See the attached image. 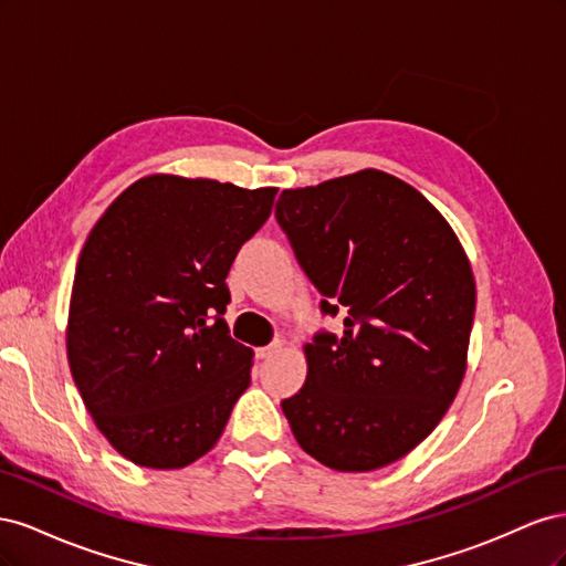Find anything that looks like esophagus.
<instances>
[{
  "label": "esophagus",
  "mask_w": 566,
  "mask_h": 566,
  "mask_svg": "<svg viewBox=\"0 0 566 566\" xmlns=\"http://www.w3.org/2000/svg\"><path fill=\"white\" fill-rule=\"evenodd\" d=\"M283 345L285 342L283 339H273L269 347H262V349H256V358H262V361H266V358H271V356H276L281 349H283Z\"/></svg>",
  "instance_id": "1"
}]
</instances>
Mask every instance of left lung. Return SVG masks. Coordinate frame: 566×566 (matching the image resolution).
Segmentation results:
<instances>
[{"label":"left lung","instance_id":"1","mask_svg":"<svg viewBox=\"0 0 566 566\" xmlns=\"http://www.w3.org/2000/svg\"><path fill=\"white\" fill-rule=\"evenodd\" d=\"M276 221L321 293L345 314L321 331L306 382L281 401L300 447L339 472H370L413 451L465 375L476 290L449 221L406 181L364 169L287 188Z\"/></svg>","mask_w":566,"mask_h":566}]
</instances>
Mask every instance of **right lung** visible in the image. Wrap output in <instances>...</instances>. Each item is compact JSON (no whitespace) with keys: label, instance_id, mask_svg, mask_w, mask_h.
Instances as JSON below:
<instances>
[{"label":"right lung","instance_id":"right-lung-1","mask_svg":"<svg viewBox=\"0 0 566 566\" xmlns=\"http://www.w3.org/2000/svg\"><path fill=\"white\" fill-rule=\"evenodd\" d=\"M276 188L153 175L96 221L77 260L67 364L111 447L153 470L208 453L250 385L227 276Z\"/></svg>","mask_w":566,"mask_h":566}]
</instances>
